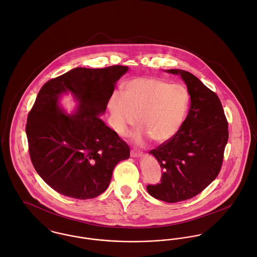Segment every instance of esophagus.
<instances>
[{
    "label": "esophagus",
    "mask_w": 257,
    "mask_h": 257,
    "mask_svg": "<svg viewBox=\"0 0 257 257\" xmlns=\"http://www.w3.org/2000/svg\"><path fill=\"white\" fill-rule=\"evenodd\" d=\"M141 152L140 151H136V150H131V156L132 157H139L141 156Z\"/></svg>",
    "instance_id": "obj_1"
}]
</instances>
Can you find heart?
<instances>
[{
  "label": "heart",
  "mask_w": 257,
  "mask_h": 257,
  "mask_svg": "<svg viewBox=\"0 0 257 257\" xmlns=\"http://www.w3.org/2000/svg\"><path fill=\"white\" fill-rule=\"evenodd\" d=\"M190 96L181 84H171L155 77H138L125 84L123 94L115 92L109 101L114 129L126 134L140 124L135 140L151 137L155 142L171 140L181 129L189 108Z\"/></svg>",
  "instance_id": "heart-1"
}]
</instances>
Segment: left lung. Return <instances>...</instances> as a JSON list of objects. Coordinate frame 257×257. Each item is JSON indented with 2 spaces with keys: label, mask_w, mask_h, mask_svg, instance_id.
I'll return each mask as SVG.
<instances>
[{
  "label": "left lung",
  "mask_w": 257,
  "mask_h": 257,
  "mask_svg": "<svg viewBox=\"0 0 257 257\" xmlns=\"http://www.w3.org/2000/svg\"><path fill=\"white\" fill-rule=\"evenodd\" d=\"M168 72L182 76L191 105L179 132L149 152L163 173L160 183L148 185L147 191L157 200L178 203L199 195L219 174L228 123L218 96L197 76L182 69Z\"/></svg>",
  "instance_id": "8db88e82"
}]
</instances>
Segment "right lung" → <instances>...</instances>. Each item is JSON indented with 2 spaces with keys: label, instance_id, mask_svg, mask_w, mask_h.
Wrapping results in <instances>:
<instances>
[{
  "label": "right lung",
  "instance_id": "1",
  "mask_svg": "<svg viewBox=\"0 0 257 257\" xmlns=\"http://www.w3.org/2000/svg\"><path fill=\"white\" fill-rule=\"evenodd\" d=\"M127 70L123 65L76 67L41 88L26 125L29 153L38 174L57 193L93 199L108 188L114 167L130 157L127 143L98 117ZM67 91L80 102L75 115H65L58 106L59 95Z\"/></svg>",
  "mask_w": 257,
  "mask_h": 257
}]
</instances>
